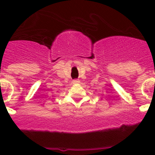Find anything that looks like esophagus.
<instances>
[{
	"mask_svg": "<svg viewBox=\"0 0 155 155\" xmlns=\"http://www.w3.org/2000/svg\"><path fill=\"white\" fill-rule=\"evenodd\" d=\"M72 82H73V84H78L80 81H79L78 80H73V81Z\"/></svg>",
	"mask_w": 155,
	"mask_h": 155,
	"instance_id": "1",
	"label": "esophagus"
}]
</instances>
